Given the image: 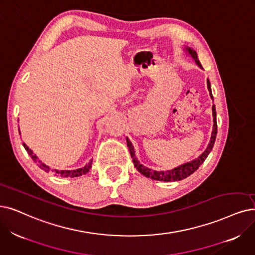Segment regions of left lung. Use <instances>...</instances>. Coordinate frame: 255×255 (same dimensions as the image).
<instances>
[{
    "mask_svg": "<svg viewBox=\"0 0 255 255\" xmlns=\"http://www.w3.org/2000/svg\"><path fill=\"white\" fill-rule=\"evenodd\" d=\"M186 50L188 51V53L191 55V57L195 59V62L198 64L199 67L202 68V65L200 63V60L198 58V54L195 50H192L190 48H186ZM207 88L209 91L210 97H212V93H211V88H210V81L207 79ZM212 116H213V129H212V134H211V139L209 144L207 146V148L205 149V151L196 160H193L191 162L185 163L177 168H174L171 170H167V171H156V170H151L150 168H147L145 166H143L142 164H140L139 161L137 160L136 156H135V150H134V146L131 145V142L127 138V142H128V146L129 148V152H130V157L133 158V162L134 165L137 168V170L139 172H141L142 175L145 176L146 178H150L152 180H157V181H164V182H170V181H179V180H183L187 178L188 176H190L191 174H193L202 164L203 162L205 161V159L207 158V156L209 155V152L211 151L213 144H215L216 141V137H217V133H218V126H217V112H216V106H212Z\"/></svg>",
    "mask_w": 255,
    "mask_h": 255,
    "instance_id": "left-lung-1",
    "label": "left lung"
}]
</instances>
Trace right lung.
Instances as JSON below:
<instances>
[{
    "label": "right lung",
    "instance_id": "right-lung-1",
    "mask_svg": "<svg viewBox=\"0 0 255 255\" xmlns=\"http://www.w3.org/2000/svg\"><path fill=\"white\" fill-rule=\"evenodd\" d=\"M19 130V129H18ZM23 145H24V147H25V149L27 150V152H28V155L31 157L36 163H37V165L42 168L43 170H45L46 172H54L55 175H58V176H60V177H64V178H76V177H80V176H83V175H86L87 172L89 171V169L92 167V160H91L88 164L86 165V166H84V167H81V168H77V169H74V170H57V169H51L49 166H47L46 164H44L43 162H40L38 159H37V157L33 154V151L30 149L25 143H23Z\"/></svg>",
    "mask_w": 255,
    "mask_h": 255
}]
</instances>
